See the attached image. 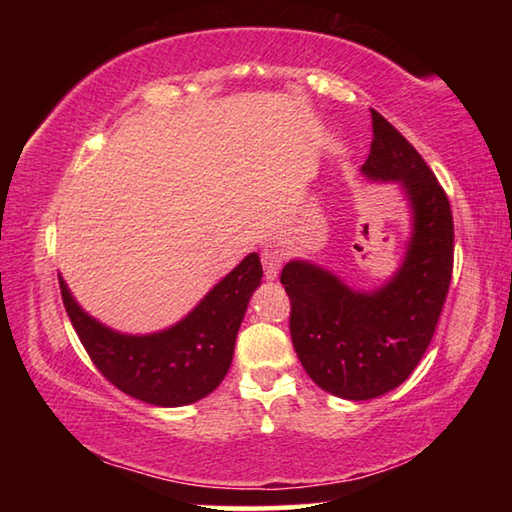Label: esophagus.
<instances>
[{"label":"esophagus","mask_w":512,"mask_h":512,"mask_svg":"<svg viewBox=\"0 0 512 512\" xmlns=\"http://www.w3.org/2000/svg\"><path fill=\"white\" fill-rule=\"evenodd\" d=\"M282 262H284V250L277 244H271L262 250V264H264L266 280H275L277 273H280Z\"/></svg>","instance_id":"obj_1"}]
</instances>
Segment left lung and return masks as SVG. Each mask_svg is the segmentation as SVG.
<instances>
[{
    "label": "left lung",
    "mask_w": 512,
    "mask_h": 512,
    "mask_svg": "<svg viewBox=\"0 0 512 512\" xmlns=\"http://www.w3.org/2000/svg\"><path fill=\"white\" fill-rule=\"evenodd\" d=\"M363 178L397 185L409 210L402 264L375 289H354L329 268L291 259L280 282L291 300V341L314 384L352 402L393 391L427 352L454 262L449 201L422 155L372 110Z\"/></svg>",
    "instance_id": "obj_1"
}]
</instances>
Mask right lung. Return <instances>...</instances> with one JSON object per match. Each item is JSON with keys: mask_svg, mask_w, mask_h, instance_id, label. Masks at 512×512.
I'll return each mask as SVG.
<instances>
[{"mask_svg": "<svg viewBox=\"0 0 512 512\" xmlns=\"http://www.w3.org/2000/svg\"><path fill=\"white\" fill-rule=\"evenodd\" d=\"M67 316L103 377L135 400L164 406H185L210 395L228 375L241 320L262 284V262L246 255L205 293L201 302L158 332H117L90 316L58 273Z\"/></svg>", "mask_w": 512, "mask_h": 512, "instance_id": "right-lung-1", "label": "right lung"}]
</instances>
